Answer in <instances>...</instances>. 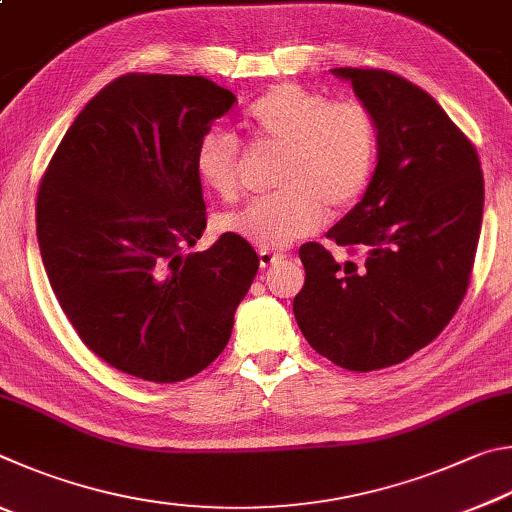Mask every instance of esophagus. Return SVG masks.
Instances as JSON below:
<instances>
[{"label":"esophagus","instance_id":"1","mask_svg":"<svg viewBox=\"0 0 512 512\" xmlns=\"http://www.w3.org/2000/svg\"><path fill=\"white\" fill-rule=\"evenodd\" d=\"M258 261H261L263 270H267V267H272L279 261H283V254H274V251H261V254H258Z\"/></svg>","mask_w":512,"mask_h":512}]
</instances>
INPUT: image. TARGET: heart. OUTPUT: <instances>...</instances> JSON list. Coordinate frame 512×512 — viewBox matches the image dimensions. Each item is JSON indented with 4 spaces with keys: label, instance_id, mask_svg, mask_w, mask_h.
<instances>
[{
    "label": "heart",
    "instance_id": "1",
    "mask_svg": "<svg viewBox=\"0 0 512 512\" xmlns=\"http://www.w3.org/2000/svg\"><path fill=\"white\" fill-rule=\"evenodd\" d=\"M256 141L279 143L274 193L256 197L220 218V229L258 249H283L308 236L333 211L351 206L369 184L375 130L362 105L330 103L324 94L281 83L258 96L245 112ZM193 166L204 188L222 200L238 193V141L209 130L197 141Z\"/></svg>",
    "mask_w": 512,
    "mask_h": 512
}]
</instances>
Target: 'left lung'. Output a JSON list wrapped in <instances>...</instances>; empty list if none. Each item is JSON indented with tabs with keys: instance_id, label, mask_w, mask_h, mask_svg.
Segmentation results:
<instances>
[{
	"instance_id": "8db88e82",
	"label": "left lung",
	"mask_w": 512,
	"mask_h": 512,
	"mask_svg": "<svg viewBox=\"0 0 512 512\" xmlns=\"http://www.w3.org/2000/svg\"><path fill=\"white\" fill-rule=\"evenodd\" d=\"M353 85L378 132L362 200L328 231L360 247L337 263L299 249L306 283L294 317L319 355L348 371L405 362L441 335L470 283L483 218V173L468 137L423 89L382 69H330Z\"/></svg>"
}]
</instances>
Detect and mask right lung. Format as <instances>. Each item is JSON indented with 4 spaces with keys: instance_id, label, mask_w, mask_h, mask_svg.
<instances>
[{
    "instance_id": "1",
    "label": "right lung",
    "mask_w": 512,
    "mask_h": 512,
    "mask_svg": "<svg viewBox=\"0 0 512 512\" xmlns=\"http://www.w3.org/2000/svg\"><path fill=\"white\" fill-rule=\"evenodd\" d=\"M236 96L204 76L128 74L71 123L38 191V242L53 294L87 348L134 378L206 369L258 272L254 247L206 229L193 155Z\"/></svg>"
}]
</instances>
